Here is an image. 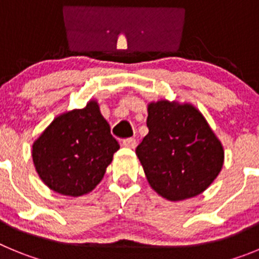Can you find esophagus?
Instances as JSON below:
<instances>
[{"label":"esophagus","mask_w":259,"mask_h":259,"mask_svg":"<svg viewBox=\"0 0 259 259\" xmlns=\"http://www.w3.org/2000/svg\"><path fill=\"white\" fill-rule=\"evenodd\" d=\"M137 145V141L135 139H127V140L123 141V146L124 148H130V149H135Z\"/></svg>","instance_id":"obj_1"}]
</instances>
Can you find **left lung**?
I'll return each instance as SVG.
<instances>
[{
	"label": "left lung",
	"mask_w": 259,
	"mask_h": 259,
	"mask_svg": "<svg viewBox=\"0 0 259 259\" xmlns=\"http://www.w3.org/2000/svg\"><path fill=\"white\" fill-rule=\"evenodd\" d=\"M146 125L136 155L153 191L172 202L206 191L223 167L224 149L200 110L185 101H152Z\"/></svg>",
	"instance_id": "8db88e82"
}]
</instances>
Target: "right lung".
Instances as JSON below:
<instances>
[{"instance_id": "1", "label": "right lung", "mask_w": 259, "mask_h": 259, "mask_svg": "<svg viewBox=\"0 0 259 259\" xmlns=\"http://www.w3.org/2000/svg\"><path fill=\"white\" fill-rule=\"evenodd\" d=\"M118 149L97 100H89L53 119L32 145V161L48 188L79 197L100 184Z\"/></svg>"}]
</instances>
